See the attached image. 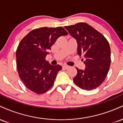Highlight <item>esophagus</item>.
<instances>
[{
  "label": "esophagus",
  "mask_w": 123,
  "mask_h": 123,
  "mask_svg": "<svg viewBox=\"0 0 123 123\" xmlns=\"http://www.w3.org/2000/svg\"><path fill=\"white\" fill-rule=\"evenodd\" d=\"M62 68L63 69H68L70 68V66L68 65H63L62 66Z\"/></svg>",
  "instance_id": "34e87169"
}]
</instances>
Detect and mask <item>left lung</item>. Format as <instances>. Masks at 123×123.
<instances>
[{
	"instance_id": "1",
	"label": "left lung",
	"mask_w": 123,
	"mask_h": 123,
	"mask_svg": "<svg viewBox=\"0 0 123 123\" xmlns=\"http://www.w3.org/2000/svg\"><path fill=\"white\" fill-rule=\"evenodd\" d=\"M77 43V54L84 58L85 69L76 68L75 84L83 90H92L101 85L111 65V48L107 39L90 25L79 22L65 26ZM83 61V59H82Z\"/></svg>"
}]
</instances>
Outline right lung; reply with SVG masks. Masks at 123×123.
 <instances>
[{
  "label": "right lung",
  "mask_w": 123,
  "mask_h": 123,
  "mask_svg": "<svg viewBox=\"0 0 123 123\" xmlns=\"http://www.w3.org/2000/svg\"><path fill=\"white\" fill-rule=\"evenodd\" d=\"M68 34L61 26L43 27L31 31L21 40L16 51L17 68L19 78L31 91L43 94L53 86L62 66L51 65L45 58L58 38Z\"/></svg>",
  "instance_id": "1"
}]
</instances>
